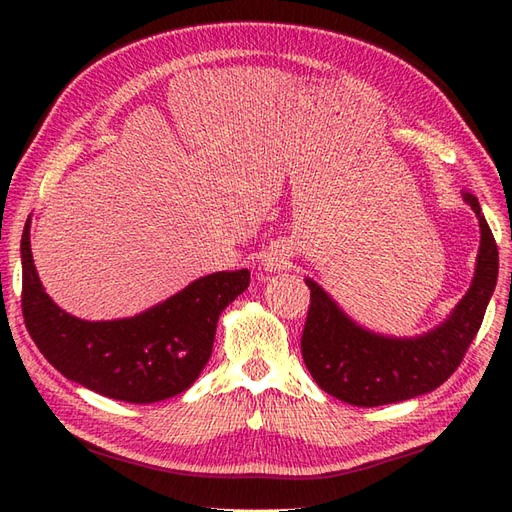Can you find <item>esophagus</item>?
Masks as SVG:
<instances>
[{
    "instance_id": "34e87169",
    "label": "esophagus",
    "mask_w": 512,
    "mask_h": 512,
    "mask_svg": "<svg viewBox=\"0 0 512 512\" xmlns=\"http://www.w3.org/2000/svg\"><path fill=\"white\" fill-rule=\"evenodd\" d=\"M290 265V252L286 245H273L267 250L265 258H262V267H265V271L269 273H275V271H282Z\"/></svg>"
}]
</instances>
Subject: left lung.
<instances>
[{
    "label": "left lung",
    "instance_id": "8db88e82",
    "mask_svg": "<svg viewBox=\"0 0 512 512\" xmlns=\"http://www.w3.org/2000/svg\"><path fill=\"white\" fill-rule=\"evenodd\" d=\"M480 226L472 284L444 322L416 337L374 333L354 322L331 294L305 277L309 312L301 337L305 367L324 393L350 406L374 408L431 393L453 376L485 318L498 282V245L478 198L463 192Z\"/></svg>",
    "mask_w": 512,
    "mask_h": 512
}]
</instances>
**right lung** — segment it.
Segmentation results:
<instances>
[{"label":"right lung","instance_id":"right-lung-1","mask_svg":"<svg viewBox=\"0 0 512 512\" xmlns=\"http://www.w3.org/2000/svg\"><path fill=\"white\" fill-rule=\"evenodd\" d=\"M32 220L21 239L25 327L57 371L104 397L153 404L190 389L209 363L220 314L250 286V271L198 277L145 312L117 320H81L64 312L38 277Z\"/></svg>","mask_w":512,"mask_h":512}]
</instances>
